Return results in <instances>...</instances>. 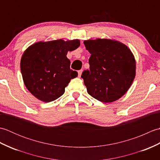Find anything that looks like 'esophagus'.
Wrapping results in <instances>:
<instances>
[{
  "label": "esophagus",
  "mask_w": 160,
  "mask_h": 160,
  "mask_svg": "<svg viewBox=\"0 0 160 160\" xmlns=\"http://www.w3.org/2000/svg\"><path fill=\"white\" fill-rule=\"evenodd\" d=\"M78 77H80V76H81V75H82V70H80V71H78Z\"/></svg>",
  "instance_id": "obj_1"
}]
</instances>
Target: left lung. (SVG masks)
<instances>
[{
  "instance_id": "obj_1",
  "label": "left lung",
  "mask_w": 160,
  "mask_h": 160,
  "mask_svg": "<svg viewBox=\"0 0 160 160\" xmlns=\"http://www.w3.org/2000/svg\"><path fill=\"white\" fill-rule=\"evenodd\" d=\"M84 44L91 54L89 71L82 74L88 93L104 103L120 99L135 77L136 61L131 49L107 38L84 40Z\"/></svg>"
}]
</instances>
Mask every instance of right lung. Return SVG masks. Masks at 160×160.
Instances as JSON below:
<instances>
[{"label":"right lung","mask_w":160,"mask_h":160,"mask_svg":"<svg viewBox=\"0 0 160 160\" xmlns=\"http://www.w3.org/2000/svg\"><path fill=\"white\" fill-rule=\"evenodd\" d=\"M80 45L78 39L39 41L24 52L20 70L25 85L33 96L49 102L62 96L70 80L78 76L70 69L67 54Z\"/></svg>","instance_id":"1"}]
</instances>
